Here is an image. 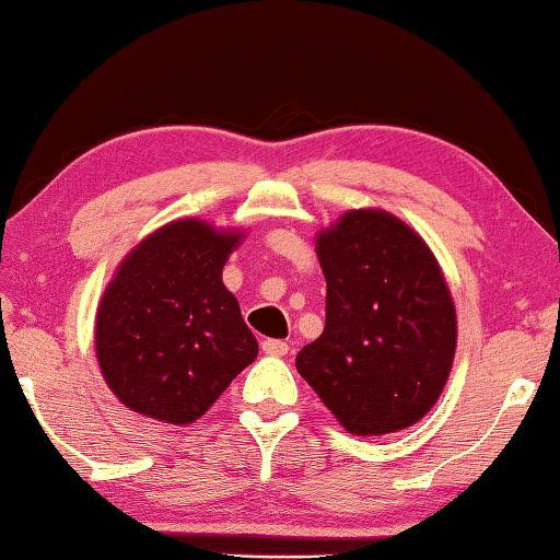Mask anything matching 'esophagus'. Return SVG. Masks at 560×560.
I'll return each instance as SVG.
<instances>
[{
  "mask_svg": "<svg viewBox=\"0 0 560 560\" xmlns=\"http://www.w3.org/2000/svg\"><path fill=\"white\" fill-rule=\"evenodd\" d=\"M261 350L267 355H277V358H281V355H287L289 353V346L283 343V340H273V338H269V340H264L261 343Z\"/></svg>",
  "mask_w": 560,
  "mask_h": 560,
  "instance_id": "34e87169",
  "label": "esophagus"
}]
</instances>
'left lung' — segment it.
I'll list each match as a JSON object with an SVG mask.
<instances>
[{
	"instance_id": "obj_1",
	"label": "left lung",
	"mask_w": 560,
	"mask_h": 560,
	"mask_svg": "<svg viewBox=\"0 0 560 560\" xmlns=\"http://www.w3.org/2000/svg\"><path fill=\"white\" fill-rule=\"evenodd\" d=\"M326 328L296 368L358 438L400 432L440 400L457 350V311L440 261L410 224L348 210L316 236Z\"/></svg>"
}]
</instances>
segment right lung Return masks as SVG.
I'll return each instance as SVG.
<instances>
[{
    "mask_svg": "<svg viewBox=\"0 0 560 560\" xmlns=\"http://www.w3.org/2000/svg\"><path fill=\"white\" fill-rule=\"evenodd\" d=\"M242 240V230L183 217L118 264L96 311V358L128 410L189 424L254 363L259 343L222 281Z\"/></svg>",
    "mask_w": 560,
    "mask_h": 560,
    "instance_id": "add662e5",
    "label": "right lung"
}]
</instances>
